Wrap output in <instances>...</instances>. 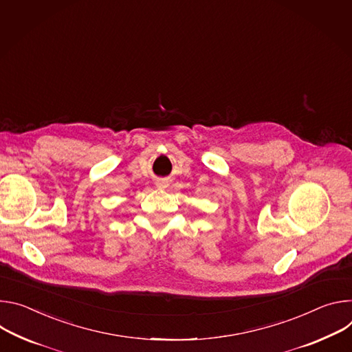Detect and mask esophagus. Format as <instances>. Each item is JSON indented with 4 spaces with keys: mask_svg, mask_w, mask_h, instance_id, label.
<instances>
[{
    "mask_svg": "<svg viewBox=\"0 0 352 352\" xmlns=\"http://www.w3.org/2000/svg\"><path fill=\"white\" fill-rule=\"evenodd\" d=\"M160 184H161V183H160Z\"/></svg>",
    "mask_w": 352,
    "mask_h": 352,
    "instance_id": "esophagus-1",
    "label": "esophagus"
}]
</instances>
